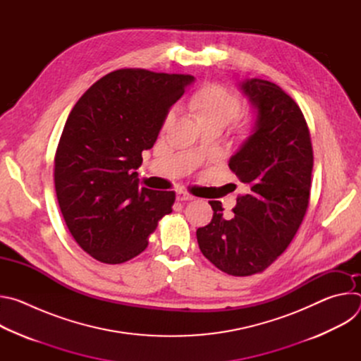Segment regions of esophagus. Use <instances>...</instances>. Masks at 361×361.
I'll use <instances>...</instances> for the list:
<instances>
[{
  "mask_svg": "<svg viewBox=\"0 0 361 361\" xmlns=\"http://www.w3.org/2000/svg\"><path fill=\"white\" fill-rule=\"evenodd\" d=\"M194 198H195V197H194L192 194L187 192V191L180 190V191L177 192V200H178V201H191V200H194Z\"/></svg>",
  "mask_w": 361,
  "mask_h": 361,
  "instance_id": "1",
  "label": "esophagus"
}]
</instances>
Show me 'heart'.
Masks as SVG:
<instances>
[{
  "mask_svg": "<svg viewBox=\"0 0 361 361\" xmlns=\"http://www.w3.org/2000/svg\"><path fill=\"white\" fill-rule=\"evenodd\" d=\"M188 109L202 128H219L228 124L238 142L248 141L257 130L255 114H238L241 110L240 95L216 82L204 84L188 98ZM176 120V111L170 110L163 121V130H167Z\"/></svg>",
  "mask_w": 361,
  "mask_h": 361,
  "instance_id": "obj_1",
  "label": "heart"
}]
</instances>
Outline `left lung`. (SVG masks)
<instances>
[{
	"instance_id": "8db88e82",
	"label": "left lung",
	"mask_w": 361,
	"mask_h": 361,
	"mask_svg": "<svg viewBox=\"0 0 361 361\" xmlns=\"http://www.w3.org/2000/svg\"><path fill=\"white\" fill-rule=\"evenodd\" d=\"M241 88L259 117L228 166L247 194L237 197L231 217L220 201H209L213 219L197 230L205 259L235 277L263 273L290 245L310 202L313 170L310 130L297 102L267 80H247Z\"/></svg>"
}]
</instances>
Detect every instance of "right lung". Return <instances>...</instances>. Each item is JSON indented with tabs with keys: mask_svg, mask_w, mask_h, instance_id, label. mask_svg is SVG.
I'll use <instances>...</instances> for the list:
<instances>
[{
	"mask_svg": "<svg viewBox=\"0 0 361 361\" xmlns=\"http://www.w3.org/2000/svg\"><path fill=\"white\" fill-rule=\"evenodd\" d=\"M192 80L121 68L95 81L73 107L56 151L54 185L71 235L92 259H134L171 213L176 192L140 185L135 170Z\"/></svg>",
	"mask_w": 361,
	"mask_h": 361,
	"instance_id": "1",
	"label": "right lung"
}]
</instances>
